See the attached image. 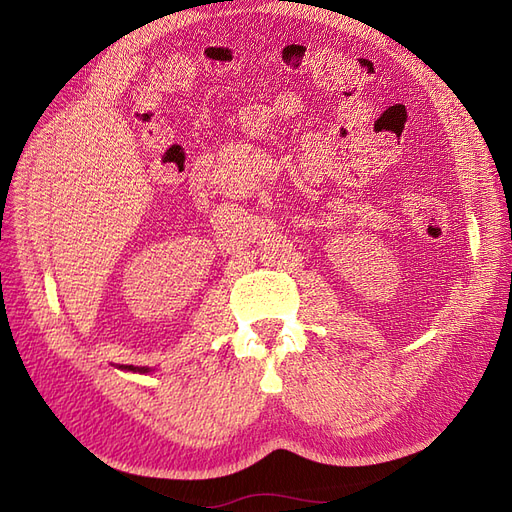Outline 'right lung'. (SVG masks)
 I'll return each instance as SVG.
<instances>
[{
    "instance_id": "1",
    "label": "right lung",
    "mask_w": 512,
    "mask_h": 512,
    "mask_svg": "<svg viewBox=\"0 0 512 512\" xmlns=\"http://www.w3.org/2000/svg\"><path fill=\"white\" fill-rule=\"evenodd\" d=\"M123 369H128V371H138V374H147V371H149V367H134V365H126Z\"/></svg>"
}]
</instances>
